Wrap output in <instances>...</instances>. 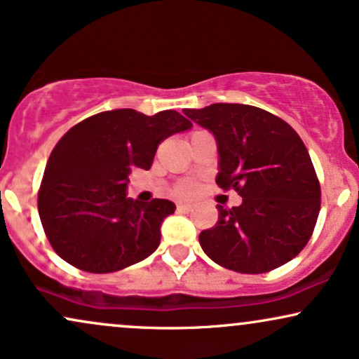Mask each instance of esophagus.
Listing matches in <instances>:
<instances>
[{
    "label": "esophagus",
    "instance_id": "34e87169",
    "mask_svg": "<svg viewBox=\"0 0 359 359\" xmlns=\"http://www.w3.org/2000/svg\"><path fill=\"white\" fill-rule=\"evenodd\" d=\"M178 210L184 211V213H189V211L193 210V206L189 205V203H178Z\"/></svg>",
    "mask_w": 359,
    "mask_h": 359
}]
</instances>
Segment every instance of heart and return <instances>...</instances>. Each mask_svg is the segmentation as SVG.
Wrapping results in <instances>:
<instances>
[{
	"label": "heart",
	"instance_id": "1",
	"mask_svg": "<svg viewBox=\"0 0 359 359\" xmlns=\"http://www.w3.org/2000/svg\"><path fill=\"white\" fill-rule=\"evenodd\" d=\"M194 193V184L193 183H183L180 184L178 189H176V194L180 196H189V194Z\"/></svg>",
	"mask_w": 359,
	"mask_h": 359
}]
</instances>
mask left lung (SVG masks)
Returning a JSON list of instances; mask_svg holds the SVG:
<instances>
[{
    "label": "left lung",
    "mask_w": 359,
    "mask_h": 359,
    "mask_svg": "<svg viewBox=\"0 0 359 359\" xmlns=\"http://www.w3.org/2000/svg\"><path fill=\"white\" fill-rule=\"evenodd\" d=\"M183 113L215 135L216 184L243 198L231 210L216 206L218 223L200 234L203 251L245 274L268 273L302 253L320 215L321 188L298 133L250 104L215 103Z\"/></svg>",
    "instance_id": "obj_1"
}]
</instances>
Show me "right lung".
<instances>
[{
  "mask_svg": "<svg viewBox=\"0 0 359 359\" xmlns=\"http://www.w3.org/2000/svg\"><path fill=\"white\" fill-rule=\"evenodd\" d=\"M193 123L166 109L146 116L123 108L83 119L57 141L38 191V213L60 258L88 273H113L159 246L175 203L126 198L133 168L149 170L158 144Z\"/></svg>",
  "mask_w": 359,
  "mask_h": 359,
  "instance_id": "add662e5",
  "label": "right lung"
}]
</instances>
